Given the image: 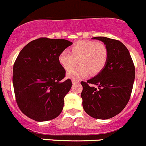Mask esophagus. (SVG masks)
I'll list each match as a JSON object with an SVG mask.
<instances>
[{
  "label": "esophagus",
  "instance_id": "obj_1",
  "mask_svg": "<svg viewBox=\"0 0 146 146\" xmlns=\"http://www.w3.org/2000/svg\"><path fill=\"white\" fill-rule=\"evenodd\" d=\"M77 82H79L78 80H72V83H73V84H75V83H77Z\"/></svg>",
  "mask_w": 146,
  "mask_h": 146
}]
</instances>
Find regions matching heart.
<instances>
[{
    "instance_id": "b5f03b06",
    "label": "heart",
    "mask_w": 146,
    "mask_h": 146,
    "mask_svg": "<svg viewBox=\"0 0 146 146\" xmlns=\"http://www.w3.org/2000/svg\"><path fill=\"white\" fill-rule=\"evenodd\" d=\"M58 59L66 71L74 67L78 60L80 65L67 73L69 78L78 80L87 77L89 73L95 76L103 70L108 60V49L102 43L82 41L72 46L70 52L62 51Z\"/></svg>"
}]
</instances>
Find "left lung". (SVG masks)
<instances>
[{
	"mask_svg": "<svg viewBox=\"0 0 146 146\" xmlns=\"http://www.w3.org/2000/svg\"><path fill=\"white\" fill-rule=\"evenodd\" d=\"M93 38L106 45L108 60L98 75L81 82V97L83 108L89 115L106 120L117 115L127 105L135 80V66L129 51L120 41L103 36Z\"/></svg>",
	"mask_w": 146,
	"mask_h": 146,
	"instance_id": "8db88e82",
	"label": "left lung"
}]
</instances>
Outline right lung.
I'll list each match as a JSON object with an SVG mask.
<instances>
[{"label": "right lung", "mask_w": 146, "mask_h": 146, "mask_svg": "<svg viewBox=\"0 0 146 146\" xmlns=\"http://www.w3.org/2000/svg\"><path fill=\"white\" fill-rule=\"evenodd\" d=\"M72 44L66 39L41 37L20 51L13 64V89L19 109L29 118L47 121L62 112L72 81L64 80L66 71L58 57Z\"/></svg>", "instance_id": "obj_1"}]
</instances>
